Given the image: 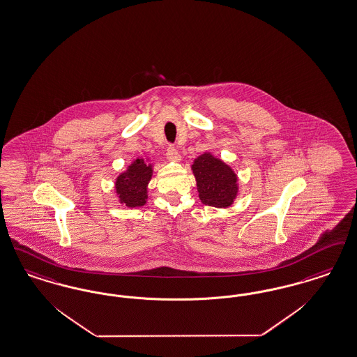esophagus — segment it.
Returning <instances> with one entry per match:
<instances>
[{"label":"esophagus","mask_w":357,"mask_h":357,"mask_svg":"<svg viewBox=\"0 0 357 357\" xmlns=\"http://www.w3.org/2000/svg\"><path fill=\"white\" fill-rule=\"evenodd\" d=\"M166 157L169 160H172V162H181V154L178 153V150L175 149V147H169L167 149V153H166Z\"/></svg>","instance_id":"34e87169"}]
</instances>
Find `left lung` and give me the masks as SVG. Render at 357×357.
Instances as JSON below:
<instances>
[{"mask_svg": "<svg viewBox=\"0 0 357 357\" xmlns=\"http://www.w3.org/2000/svg\"><path fill=\"white\" fill-rule=\"evenodd\" d=\"M191 172L197 181V190L202 203L216 208H227L238 198V174L223 159L204 151L195 158Z\"/></svg>", "mask_w": 357, "mask_h": 357, "instance_id": "obj_1", "label": "left lung"}]
</instances>
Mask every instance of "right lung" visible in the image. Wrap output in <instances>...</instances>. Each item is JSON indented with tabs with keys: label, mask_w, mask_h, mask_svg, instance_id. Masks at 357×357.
<instances>
[{
	"label": "right lung",
	"mask_w": 357,
	"mask_h": 357,
	"mask_svg": "<svg viewBox=\"0 0 357 357\" xmlns=\"http://www.w3.org/2000/svg\"><path fill=\"white\" fill-rule=\"evenodd\" d=\"M154 174V163L150 158H137L114 181L116 199L128 208L142 207L149 198V183Z\"/></svg>",
	"instance_id": "obj_1"
}]
</instances>
